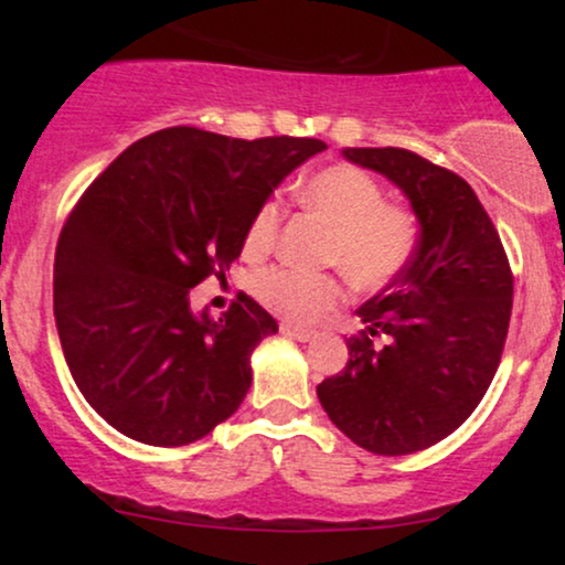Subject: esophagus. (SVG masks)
I'll use <instances>...</instances> for the list:
<instances>
[{
    "label": "esophagus",
    "instance_id": "esophagus-1",
    "mask_svg": "<svg viewBox=\"0 0 565 565\" xmlns=\"http://www.w3.org/2000/svg\"><path fill=\"white\" fill-rule=\"evenodd\" d=\"M281 332L295 337V340L300 342H310L316 337L313 329H302V327H295V323H281Z\"/></svg>",
    "mask_w": 565,
    "mask_h": 565
}]
</instances>
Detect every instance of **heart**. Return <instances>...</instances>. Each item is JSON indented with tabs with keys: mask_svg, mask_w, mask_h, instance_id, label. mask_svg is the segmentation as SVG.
Returning <instances> with one entry per match:
<instances>
[{
	"mask_svg": "<svg viewBox=\"0 0 565 565\" xmlns=\"http://www.w3.org/2000/svg\"><path fill=\"white\" fill-rule=\"evenodd\" d=\"M297 196L332 225L323 260L340 265L355 289L377 291L398 278L417 246V220L404 206L385 204L372 174L353 164L323 167L300 185ZM281 225V204L263 201L249 220L244 252L270 249ZM257 300L289 321L313 323L345 297L340 276L323 270L265 268L252 278Z\"/></svg>",
	"mask_w": 565,
	"mask_h": 565,
	"instance_id": "b5f03b06",
	"label": "heart"
}]
</instances>
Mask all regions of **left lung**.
<instances>
[{"label": "left lung", "instance_id": "obj_1", "mask_svg": "<svg viewBox=\"0 0 565 565\" xmlns=\"http://www.w3.org/2000/svg\"><path fill=\"white\" fill-rule=\"evenodd\" d=\"M404 191L419 223L412 263L359 308L348 364L316 393L361 449L385 457L451 436L481 404L502 359L512 270L499 233L459 174L406 148H345Z\"/></svg>", "mask_w": 565, "mask_h": 565}]
</instances>
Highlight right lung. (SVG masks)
<instances>
[{
	"instance_id": "right-lung-1",
	"label": "right lung",
	"mask_w": 565,
	"mask_h": 565,
	"mask_svg": "<svg viewBox=\"0 0 565 565\" xmlns=\"http://www.w3.org/2000/svg\"><path fill=\"white\" fill-rule=\"evenodd\" d=\"M323 148L170 127L76 201L55 249V327L76 387L114 430L185 446L242 406L252 350L278 323L244 291L220 319L196 316L191 289L225 276L257 206Z\"/></svg>"
}]
</instances>
